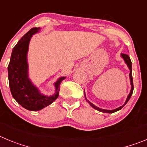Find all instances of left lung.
<instances>
[{
  "instance_id": "obj_1",
  "label": "left lung",
  "mask_w": 147,
  "mask_h": 147,
  "mask_svg": "<svg viewBox=\"0 0 147 147\" xmlns=\"http://www.w3.org/2000/svg\"><path fill=\"white\" fill-rule=\"evenodd\" d=\"M121 57H122V58L124 59V60H125V63L127 64V67H128L129 70H130V74H129V76H130V84H131V90H130V93H129L128 96H127V99H126L125 100V103H124L123 105H122V106H119V108H117V109H115L114 110H106V109H100V108L98 107V106H95L94 104H92L91 102H90L89 100H87V98H86V96H85V93H84V97H85V99L86 100H87V102H88L89 104L90 105V106H92L93 109H95L98 110V111H101V112H103V113H109V114H111V113H114V112H116V111H119V110L122 109V108H123V106H125V105L126 104V103L128 102V100H130V97H131L132 94H133V89H134V87H133V76H132V63H131V60H130V57H129L128 55H126V54H121Z\"/></svg>"
}]
</instances>
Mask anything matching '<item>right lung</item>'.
<instances>
[{"mask_svg": "<svg viewBox=\"0 0 147 147\" xmlns=\"http://www.w3.org/2000/svg\"><path fill=\"white\" fill-rule=\"evenodd\" d=\"M40 28H33L21 38L13 48L8 66V76L11 92L16 101L29 111H39L53 103L59 95L60 85L65 77L59 78L55 83V93L47 96L31 82L28 76L27 60L29 43L33 35L39 31Z\"/></svg>", "mask_w": 147, "mask_h": 147, "instance_id": "add662e5", "label": "right lung"}]
</instances>
